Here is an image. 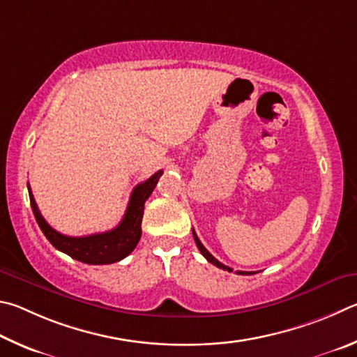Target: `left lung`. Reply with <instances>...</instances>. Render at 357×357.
<instances>
[{
  "label": "left lung",
  "instance_id": "8db88e82",
  "mask_svg": "<svg viewBox=\"0 0 357 357\" xmlns=\"http://www.w3.org/2000/svg\"><path fill=\"white\" fill-rule=\"evenodd\" d=\"M192 236H195V241H196V245H197V248H199V251H201V254L204 255L205 259H207L210 264H213L215 266H218V268H221V270H227V271H232V268H229V266H226V265H222L220 260H216L213 255H211L207 249H205V246L202 245L201 243V240L197 238V235H196V232H195V229H192ZM236 274H252V273H248V271H236Z\"/></svg>",
  "mask_w": 357,
  "mask_h": 357
}]
</instances>
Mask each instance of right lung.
<instances>
[{
    "label": "right lung",
    "mask_w": 357,
    "mask_h": 357,
    "mask_svg": "<svg viewBox=\"0 0 357 357\" xmlns=\"http://www.w3.org/2000/svg\"><path fill=\"white\" fill-rule=\"evenodd\" d=\"M162 171L153 174L152 177L147 178L146 182L136 185L128 201V207L122 221L119 226L108 232L93 234L87 236H67L56 232L50 224L43 220L37 204L34 201L33 192L28 185L31 208L37 224H39L43 235L47 240L58 249V251L70 255L72 259L83 261L87 265H109L127 257L128 254L136 248L137 241L141 238V222L144 215V204L152 195L156 183L161 177Z\"/></svg>",
    "instance_id": "add662e5"
}]
</instances>
